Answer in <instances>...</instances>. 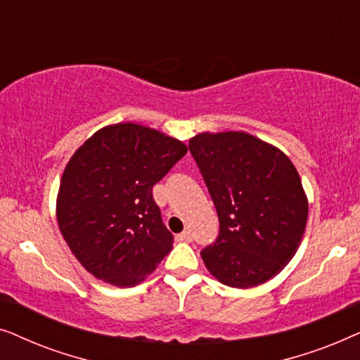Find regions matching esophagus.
<instances>
[{
	"label": "esophagus",
	"instance_id": "esophagus-1",
	"mask_svg": "<svg viewBox=\"0 0 360 360\" xmlns=\"http://www.w3.org/2000/svg\"><path fill=\"white\" fill-rule=\"evenodd\" d=\"M176 240H180V243H190V240H191V233H190V231H184V233L176 236Z\"/></svg>",
	"mask_w": 360,
	"mask_h": 360
}]
</instances>
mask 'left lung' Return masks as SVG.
<instances>
[{
  "mask_svg": "<svg viewBox=\"0 0 360 360\" xmlns=\"http://www.w3.org/2000/svg\"><path fill=\"white\" fill-rule=\"evenodd\" d=\"M188 149L219 219V234L201 250L210 274L250 288L280 274L302 243L308 200L292 160L248 132H201Z\"/></svg>",
  "mask_w": 360,
  "mask_h": 360,
  "instance_id": "1",
  "label": "left lung"
}]
</instances>
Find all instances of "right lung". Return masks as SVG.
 Masks as SVG:
<instances>
[{
	"label": "right lung",
	"instance_id": "1",
	"mask_svg": "<svg viewBox=\"0 0 360 360\" xmlns=\"http://www.w3.org/2000/svg\"><path fill=\"white\" fill-rule=\"evenodd\" d=\"M186 146L150 127L120 122L95 132L63 170L57 221L78 262L96 278L134 287L172 250L152 186Z\"/></svg>",
	"mask_w": 360,
	"mask_h": 360
}]
</instances>
